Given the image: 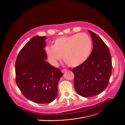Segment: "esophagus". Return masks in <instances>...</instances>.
<instances>
[{
  "mask_svg": "<svg viewBox=\"0 0 125 125\" xmlns=\"http://www.w3.org/2000/svg\"><path fill=\"white\" fill-rule=\"evenodd\" d=\"M61 71H62V73H66V71H67L68 70L66 69H62Z\"/></svg>",
  "mask_w": 125,
  "mask_h": 125,
  "instance_id": "esophagus-1",
  "label": "esophagus"
}]
</instances>
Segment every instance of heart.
Segmentation results:
<instances>
[{
  "label": "heart",
  "instance_id": "obj_1",
  "mask_svg": "<svg viewBox=\"0 0 125 125\" xmlns=\"http://www.w3.org/2000/svg\"><path fill=\"white\" fill-rule=\"evenodd\" d=\"M92 49L90 36L84 33L59 37L52 46H47L45 51L50 62L56 66L63 56L64 62L70 67H77L86 61Z\"/></svg>",
  "mask_w": 125,
  "mask_h": 125
}]
</instances>
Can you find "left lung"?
Returning <instances> with one entry per match:
<instances>
[{"instance_id":"obj_1","label":"left lung","mask_w":125,"mask_h":125,"mask_svg":"<svg viewBox=\"0 0 125 125\" xmlns=\"http://www.w3.org/2000/svg\"><path fill=\"white\" fill-rule=\"evenodd\" d=\"M88 31L93 42V50L86 61L72 70L75 91L86 98L99 94L107 87L112 66L107 46L98 35Z\"/></svg>"}]
</instances>
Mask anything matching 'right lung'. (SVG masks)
I'll list each match as a JSON object with an SVG mask.
<instances>
[{
    "mask_svg": "<svg viewBox=\"0 0 125 125\" xmlns=\"http://www.w3.org/2000/svg\"><path fill=\"white\" fill-rule=\"evenodd\" d=\"M45 36L32 37L20 51L15 64L17 86L27 99L36 103L53 101L63 74L45 61Z\"/></svg>",
    "mask_w": 125,
    "mask_h": 125,
    "instance_id": "1",
    "label": "right lung"
}]
</instances>
